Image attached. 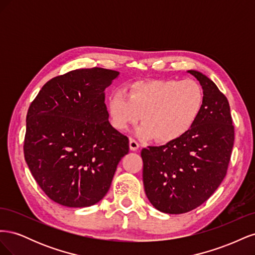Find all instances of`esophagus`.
<instances>
[{
    "instance_id": "obj_1",
    "label": "esophagus",
    "mask_w": 255,
    "mask_h": 255,
    "mask_svg": "<svg viewBox=\"0 0 255 255\" xmlns=\"http://www.w3.org/2000/svg\"><path fill=\"white\" fill-rule=\"evenodd\" d=\"M139 148V144H138L137 141H135L134 139H129V150L132 151H136Z\"/></svg>"
}]
</instances>
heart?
<instances>
[{"mask_svg":"<svg viewBox=\"0 0 255 255\" xmlns=\"http://www.w3.org/2000/svg\"><path fill=\"white\" fill-rule=\"evenodd\" d=\"M204 104V92L191 80H157L136 82L107 99L111 125L118 130H127L139 121L137 135L159 142L177 139L188 132L199 118Z\"/></svg>","mask_w":255,"mask_h":255,"instance_id":"obj_1","label":"heart"}]
</instances>
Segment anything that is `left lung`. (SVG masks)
Returning a JSON list of instances; mask_svg holds the SVG:
<instances>
[{
    "label": "left lung",
    "instance_id": "1",
    "mask_svg": "<svg viewBox=\"0 0 255 255\" xmlns=\"http://www.w3.org/2000/svg\"><path fill=\"white\" fill-rule=\"evenodd\" d=\"M187 72L204 92L199 118L177 139L141 150L145 195L156 210L166 214L195 210L214 194L227 174L234 144L228 99L205 74Z\"/></svg>",
    "mask_w": 255,
    "mask_h": 255
}]
</instances>
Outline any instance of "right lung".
I'll return each mask as SVG.
<instances>
[{
  "label": "right lung",
  "mask_w": 255,
  "mask_h": 255,
  "mask_svg": "<svg viewBox=\"0 0 255 255\" xmlns=\"http://www.w3.org/2000/svg\"><path fill=\"white\" fill-rule=\"evenodd\" d=\"M119 74L97 67L70 71L45 83L30 104L24 157L54 202L98 203L128 153V138L112 127L104 103V90Z\"/></svg>",
  "instance_id": "obj_1"
}]
</instances>
